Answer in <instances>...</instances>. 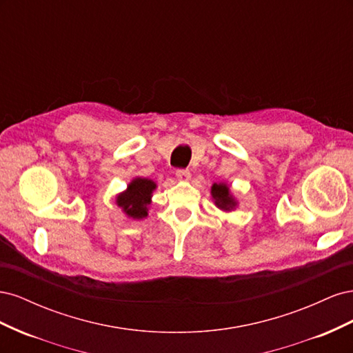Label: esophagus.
<instances>
[{
    "label": "esophagus",
    "mask_w": 353,
    "mask_h": 353,
    "mask_svg": "<svg viewBox=\"0 0 353 353\" xmlns=\"http://www.w3.org/2000/svg\"><path fill=\"white\" fill-rule=\"evenodd\" d=\"M176 178L179 181H188L191 178L190 170H187V169H178L176 170Z\"/></svg>",
    "instance_id": "34e87169"
}]
</instances>
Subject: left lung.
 Returning <instances> with one entry per match:
<instances>
[{
	"label": "left lung",
	"instance_id": "1",
	"mask_svg": "<svg viewBox=\"0 0 353 353\" xmlns=\"http://www.w3.org/2000/svg\"><path fill=\"white\" fill-rule=\"evenodd\" d=\"M210 194L215 206L223 212H231L239 206L237 199L232 196L228 184L225 183H215L210 188Z\"/></svg>",
	"mask_w": 353,
	"mask_h": 353
}]
</instances>
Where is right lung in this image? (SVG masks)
Here are the masks:
<instances>
[{
    "instance_id": "add662e5",
    "label": "right lung",
    "mask_w": 353,
    "mask_h": 353,
    "mask_svg": "<svg viewBox=\"0 0 353 353\" xmlns=\"http://www.w3.org/2000/svg\"><path fill=\"white\" fill-rule=\"evenodd\" d=\"M156 187L157 184L153 179L137 176L128 184L125 191L116 194V205L122 209V212L130 219H145Z\"/></svg>"
}]
</instances>
